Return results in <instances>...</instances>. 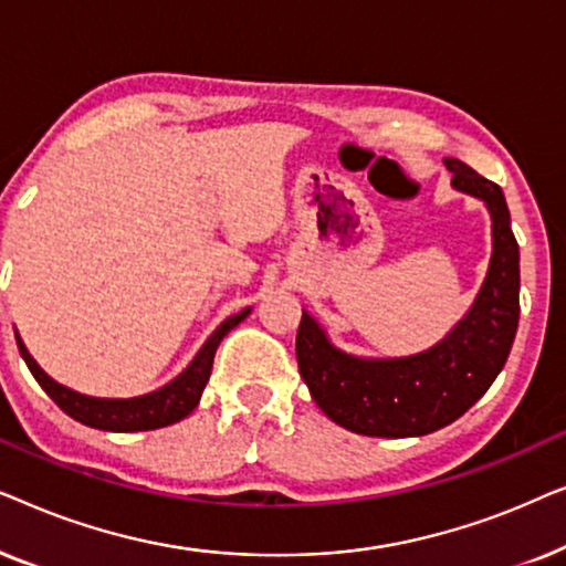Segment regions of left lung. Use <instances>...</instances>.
<instances>
[{
    "mask_svg": "<svg viewBox=\"0 0 566 566\" xmlns=\"http://www.w3.org/2000/svg\"><path fill=\"white\" fill-rule=\"evenodd\" d=\"M453 188L484 200L492 260L469 314L430 350L409 358H355L337 350L306 312L296 335L298 370L324 415L370 438L428 436L474 407L505 366L521 316V252L500 185L461 159H443Z\"/></svg>",
    "mask_w": 566,
    "mask_h": 566,
    "instance_id": "left-lung-1",
    "label": "left lung"
}]
</instances>
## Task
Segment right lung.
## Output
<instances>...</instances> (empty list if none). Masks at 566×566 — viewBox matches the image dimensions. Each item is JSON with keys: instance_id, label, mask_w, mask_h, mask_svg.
<instances>
[{"instance_id": "right-lung-1", "label": "right lung", "mask_w": 566, "mask_h": 566, "mask_svg": "<svg viewBox=\"0 0 566 566\" xmlns=\"http://www.w3.org/2000/svg\"><path fill=\"white\" fill-rule=\"evenodd\" d=\"M250 308L229 316L227 322H221V327L206 339V345L200 347L196 358L188 368L182 370L175 381H169L161 389L144 394V397L134 399H95L76 394L66 386L53 381L51 376L43 374V368L33 360V355L28 353V347L22 345L18 335V347L22 360L28 363L30 374L35 376V381L43 386V391L64 409L69 417H74L76 422L87 424V428L97 430H111V432H136V430H157L167 428V424L180 422L182 417H188L192 409L198 407L200 394H203L208 378H211L213 368V355L216 347L221 345V339L237 327L239 322L247 319Z\"/></svg>"}]
</instances>
